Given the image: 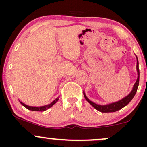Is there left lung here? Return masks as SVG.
Here are the masks:
<instances>
[{
	"mask_svg": "<svg viewBox=\"0 0 147 147\" xmlns=\"http://www.w3.org/2000/svg\"><path fill=\"white\" fill-rule=\"evenodd\" d=\"M136 59H137V65H136V69H137L138 72V78L137 80H136V83H135L134 85H133V89L131 90V92L128 95L126 96L125 97L121 99V100L117 101L116 102L111 103V104H106V105H99V104H95V103L91 102V101L89 99L86 95L85 92L84 91V95L85 99H86V101L90 105H92L94 108L96 109V110L100 111L102 113H112V112H115V111L120 110L121 109L124 108V106L127 105L132 100L133 97H134L135 95H136V92H137L138 85H139V80H140V70H139V63H138V57L136 56Z\"/></svg>",
	"mask_w": 147,
	"mask_h": 147,
	"instance_id": "left-lung-1",
	"label": "left lung"
}]
</instances>
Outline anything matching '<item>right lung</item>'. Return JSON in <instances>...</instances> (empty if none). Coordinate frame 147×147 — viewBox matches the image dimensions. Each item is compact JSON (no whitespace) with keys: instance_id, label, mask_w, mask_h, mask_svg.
Segmentation results:
<instances>
[{"instance_id":"1","label":"right lung","mask_w":147,"mask_h":147,"mask_svg":"<svg viewBox=\"0 0 147 147\" xmlns=\"http://www.w3.org/2000/svg\"><path fill=\"white\" fill-rule=\"evenodd\" d=\"M59 97H57L56 99H55V100H54L52 103H50V104H48V105L43 106H30L26 105V104H25L24 103H23L22 102H20V101L19 102L22 104V105L24 106V107L26 108V109H28V110L32 111H46L47 109H50V107H52V106H53L55 103H57V102H58Z\"/></svg>"}]
</instances>
